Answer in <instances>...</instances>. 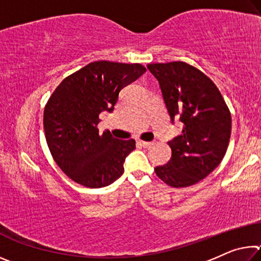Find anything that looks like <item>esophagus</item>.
<instances>
[{
  "instance_id": "obj_1",
  "label": "esophagus",
  "mask_w": 261,
  "mask_h": 261,
  "mask_svg": "<svg viewBox=\"0 0 261 261\" xmlns=\"http://www.w3.org/2000/svg\"><path fill=\"white\" fill-rule=\"evenodd\" d=\"M137 143H138L140 146H143V147H149L153 144V143H151V141H144V140H138Z\"/></svg>"
}]
</instances>
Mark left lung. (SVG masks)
I'll return each instance as SVG.
<instances>
[{
	"label": "left lung",
	"mask_w": 261,
	"mask_h": 261,
	"mask_svg": "<svg viewBox=\"0 0 261 261\" xmlns=\"http://www.w3.org/2000/svg\"><path fill=\"white\" fill-rule=\"evenodd\" d=\"M147 68L160 84L171 122H182V135L170 140L171 159L155 167L158 177L173 188H187L211 174L226 155L231 115L219 88L185 62L153 63Z\"/></svg>",
	"instance_id": "obj_1"
}]
</instances>
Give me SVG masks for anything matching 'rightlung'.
Wrapping results in <instances>:
<instances>
[{"instance_id": "1", "label": "right lung", "mask_w": 261, "mask_h": 261, "mask_svg": "<svg viewBox=\"0 0 261 261\" xmlns=\"http://www.w3.org/2000/svg\"><path fill=\"white\" fill-rule=\"evenodd\" d=\"M146 71L139 63L96 61L64 78L43 110L49 151L62 171L87 188L114 183L124 171L135 139L120 140L100 134L99 115L113 112L123 87Z\"/></svg>"}]
</instances>
